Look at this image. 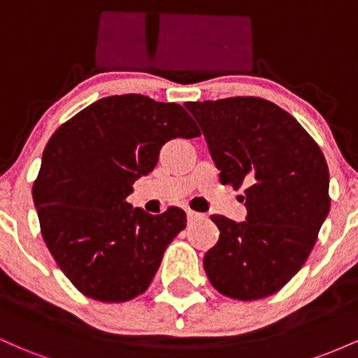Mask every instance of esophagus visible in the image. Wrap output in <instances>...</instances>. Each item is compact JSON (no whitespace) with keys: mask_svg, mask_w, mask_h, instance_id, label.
I'll list each match as a JSON object with an SVG mask.
<instances>
[{"mask_svg":"<svg viewBox=\"0 0 358 358\" xmlns=\"http://www.w3.org/2000/svg\"><path fill=\"white\" fill-rule=\"evenodd\" d=\"M187 217H188V222H196L200 219H203V213H199V212H193V210H187Z\"/></svg>","mask_w":358,"mask_h":358,"instance_id":"obj_1","label":"esophagus"}]
</instances>
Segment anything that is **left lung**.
Listing matches in <instances>:
<instances>
[{
	"label": "left lung",
	"mask_w": 358,
	"mask_h": 358,
	"mask_svg": "<svg viewBox=\"0 0 358 358\" xmlns=\"http://www.w3.org/2000/svg\"><path fill=\"white\" fill-rule=\"evenodd\" d=\"M222 185H245V222L212 215L220 237L205 254L212 286L252 301L278 293L310 256L330 212L328 165L291 114L261 97L187 102Z\"/></svg>",
	"instance_id": "1"
}]
</instances>
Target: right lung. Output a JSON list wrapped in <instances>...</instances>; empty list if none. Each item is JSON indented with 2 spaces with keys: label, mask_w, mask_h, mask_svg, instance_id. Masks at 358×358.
Segmentation results:
<instances>
[{
  "label": "right lung",
  "mask_w": 358,
  "mask_h": 358,
  "mask_svg": "<svg viewBox=\"0 0 358 358\" xmlns=\"http://www.w3.org/2000/svg\"><path fill=\"white\" fill-rule=\"evenodd\" d=\"M196 136L182 106L139 94L99 99L53 133L34 203L45 244L82 294L122 303L148 289L187 215L176 207L151 215L126 199L166 141Z\"/></svg>",
  "instance_id": "1"
}]
</instances>
